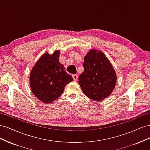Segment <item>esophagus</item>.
<instances>
[{
	"instance_id": "1",
	"label": "esophagus",
	"mask_w": 150,
	"mask_h": 150,
	"mask_svg": "<svg viewBox=\"0 0 150 150\" xmlns=\"http://www.w3.org/2000/svg\"><path fill=\"white\" fill-rule=\"evenodd\" d=\"M72 78H73L74 81H77L78 78V76L77 74H73L72 75Z\"/></svg>"
}]
</instances>
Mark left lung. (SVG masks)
I'll use <instances>...</instances> for the list:
<instances>
[{
    "label": "left lung",
    "instance_id": "1",
    "mask_svg": "<svg viewBox=\"0 0 150 150\" xmlns=\"http://www.w3.org/2000/svg\"><path fill=\"white\" fill-rule=\"evenodd\" d=\"M84 70L79 84L88 98L95 101L106 99L114 90L117 76L111 63L100 50L92 49L84 57Z\"/></svg>",
    "mask_w": 150,
    "mask_h": 150
}]
</instances>
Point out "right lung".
Wrapping results in <instances>:
<instances>
[{
    "instance_id": "right-lung-1",
    "label": "right lung",
    "mask_w": 150,
    "mask_h": 150,
    "mask_svg": "<svg viewBox=\"0 0 150 150\" xmlns=\"http://www.w3.org/2000/svg\"><path fill=\"white\" fill-rule=\"evenodd\" d=\"M60 50L52 54L46 52L31 70L29 83L32 92L40 101L52 103L59 97L65 86L73 81L59 62Z\"/></svg>"
}]
</instances>
